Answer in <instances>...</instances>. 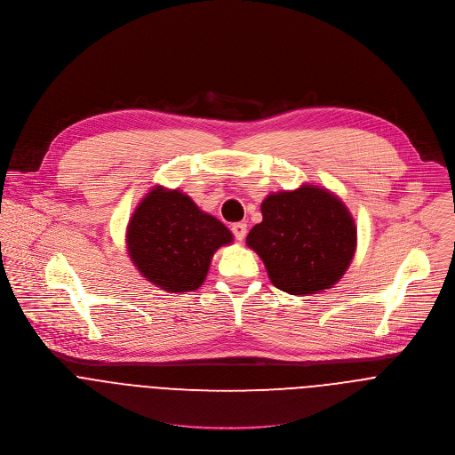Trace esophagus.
I'll return each mask as SVG.
<instances>
[{
	"mask_svg": "<svg viewBox=\"0 0 455 455\" xmlns=\"http://www.w3.org/2000/svg\"><path fill=\"white\" fill-rule=\"evenodd\" d=\"M231 231H233L235 238H236L238 242H242V240L245 238V235H247V224H245V222H236V224H233Z\"/></svg>",
	"mask_w": 455,
	"mask_h": 455,
	"instance_id": "esophagus-1",
	"label": "esophagus"
}]
</instances>
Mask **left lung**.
I'll list each match as a JSON object with an SVG mask.
<instances>
[{
    "instance_id": "obj_1",
    "label": "left lung",
    "mask_w": 455,
    "mask_h": 455,
    "mask_svg": "<svg viewBox=\"0 0 455 455\" xmlns=\"http://www.w3.org/2000/svg\"><path fill=\"white\" fill-rule=\"evenodd\" d=\"M262 222L247 245L259 256L275 287L292 296L331 289L348 269L357 226L347 204L329 189L303 184L260 203Z\"/></svg>"
}]
</instances>
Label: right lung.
Segmentation results:
<instances>
[{
	"label": "right lung",
	"mask_w": 455,
	"mask_h": 455,
	"mask_svg": "<svg viewBox=\"0 0 455 455\" xmlns=\"http://www.w3.org/2000/svg\"><path fill=\"white\" fill-rule=\"evenodd\" d=\"M231 243L233 233L219 219L180 189L163 186L140 199L126 229L138 273L172 294L199 289L217 249Z\"/></svg>",
	"instance_id": "right-lung-1"
}]
</instances>
